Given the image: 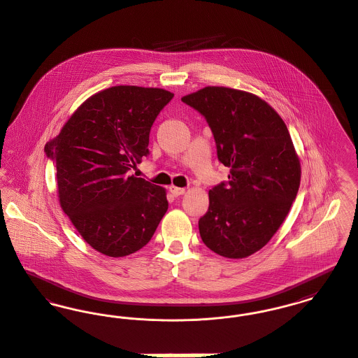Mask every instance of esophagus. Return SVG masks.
<instances>
[{"instance_id":"1","label":"esophagus","mask_w":358,"mask_h":358,"mask_svg":"<svg viewBox=\"0 0 358 358\" xmlns=\"http://www.w3.org/2000/svg\"><path fill=\"white\" fill-rule=\"evenodd\" d=\"M169 191L175 195V196H179V195H183L186 192V189H180V187H176V186H171Z\"/></svg>"}]
</instances>
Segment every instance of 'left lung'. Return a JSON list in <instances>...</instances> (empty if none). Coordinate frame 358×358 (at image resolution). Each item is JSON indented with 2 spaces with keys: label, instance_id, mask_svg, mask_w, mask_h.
I'll return each mask as SVG.
<instances>
[{
  "label": "left lung",
  "instance_id": "1",
  "mask_svg": "<svg viewBox=\"0 0 358 358\" xmlns=\"http://www.w3.org/2000/svg\"><path fill=\"white\" fill-rule=\"evenodd\" d=\"M182 101L210 126L228 182L209 191L199 218L202 241L213 252L247 258L264 247L285 221L300 187V159L285 122L259 96L205 87Z\"/></svg>",
  "mask_w": 358,
  "mask_h": 358
}]
</instances>
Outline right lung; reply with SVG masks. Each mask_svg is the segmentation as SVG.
<instances>
[{
  "label": "right lung",
  "mask_w": 358,
  "mask_h": 358,
  "mask_svg": "<svg viewBox=\"0 0 358 358\" xmlns=\"http://www.w3.org/2000/svg\"><path fill=\"white\" fill-rule=\"evenodd\" d=\"M172 97L162 88L103 90L46 143L62 210L103 255L120 258L141 250L167 212L166 189L127 171L149 153L150 127Z\"/></svg>",
  "instance_id": "obj_1"
}]
</instances>
